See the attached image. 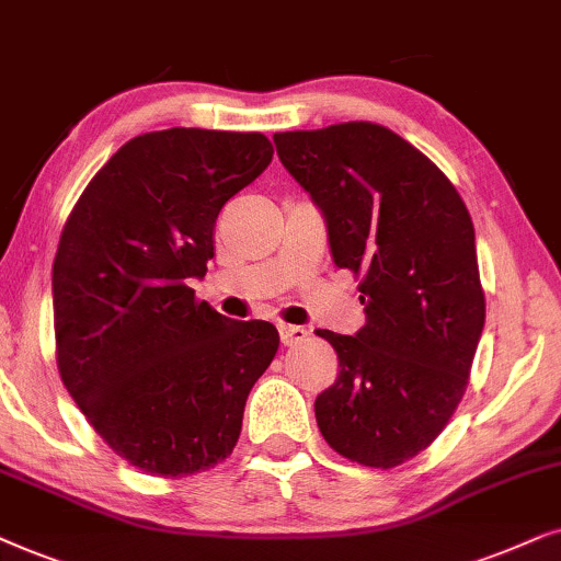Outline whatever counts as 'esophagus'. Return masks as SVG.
<instances>
[{"label":"esophagus","instance_id":"obj_1","mask_svg":"<svg viewBox=\"0 0 561 561\" xmlns=\"http://www.w3.org/2000/svg\"><path fill=\"white\" fill-rule=\"evenodd\" d=\"M308 335H310V331L302 325H279V339L285 346H295V343L308 341Z\"/></svg>","mask_w":561,"mask_h":561}]
</instances>
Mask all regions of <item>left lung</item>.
<instances>
[{
  "mask_svg": "<svg viewBox=\"0 0 561 561\" xmlns=\"http://www.w3.org/2000/svg\"><path fill=\"white\" fill-rule=\"evenodd\" d=\"M274 146L323 213L335 266L362 276L367 323L318 331L341 367L316 398L318 428L341 457L398 467L467 390L484 328L472 218L444 171L382 125L276 133Z\"/></svg>",
  "mask_w": 561,
  "mask_h": 561,
  "instance_id": "8db88e82",
  "label": "left lung"
}]
</instances>
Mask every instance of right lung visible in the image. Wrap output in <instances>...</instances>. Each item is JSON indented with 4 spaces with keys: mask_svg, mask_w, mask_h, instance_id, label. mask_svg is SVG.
<instances>
[{
    "mask_svg": "<svg viewBox=\"0 0 561 561\" xmlns=\"http://www.w3.org/2000/svg\"><path fill=\"white\" fill-rule=\"evenodd\" d=\"M274 148L261 133L169 128L125 144L87 184L54 261L66 390L117 457L159 477L210 469L241 436L279 348L266 320L194 300L215 220Z\"/></svg>",
    "mask_w": 561,
    "mask_h": 561,
    "instance_id": "obj_1",
    "label": "right lung"
}]
</instances>
